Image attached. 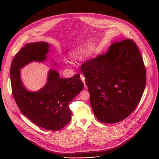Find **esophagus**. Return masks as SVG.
I'll list each match as a JSON object with an SVG mask.
<instances>
[{"label": "esophagus", "instance_id": "obj_1", "mask_svg": "<svg viewBox=\"0 0 159 159\" xmlns=\"http://www.w3.org/2000/svg\"><path fill=\"white\" fill-rule=\"evenodd\" d=\"M80 79L82 80V82H83V83H84V87H85V88H86V87H87V86H86V85H85V77H84V76L82 74H80Z\"/></svg>", "mask_w": 159, "mask_h": 159}]
</instances>
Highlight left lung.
Instances as JSON below:
<instances>
[{
	"label": "left lung",
	"mask_w": 159,
	"mask_h": 159,
	"mask_svg": "<svg viewBox=\"0 0 159 159\" xmlns=\"http://www.w3.org/2000/svg\"><path fill=\"white\" fill-rule=\"evenodd\" d=\"M80 69L90 105L101 123L123 120L140 102L146 84V70L133 40L111 44L106 53L84 61Z\"/></svg>",
	"instance_id": "obj_1"
}]
</instances>
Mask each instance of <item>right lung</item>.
<instances>
[{
  "mask_svg": "<svg viewBox=\"0 0 159 159\" xmlns=\"http://www.w3.org/2000/svg\"><path fill=\"white\" fill-rule=\"evenodd\" d=\"M49 47L46 42L27 43L14 57L10 76L12 95L20 112L38 126L57 131L71 120L69 104L84 87L80 74L61 79L56 70H50L47 84L36 92L28 91L20 76V69L28 63L46 60Z\"/></svg>",
  "mask_w": 159,
  "mask_h": 159,
  "instance_id": "1",
  "label": "right lung"
}]
</instances>
